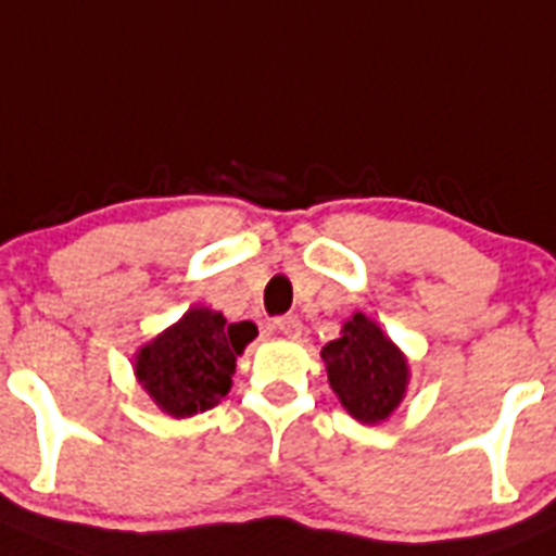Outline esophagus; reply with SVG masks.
Here are the masks:
<instances>
[{
  "label": "esophagus",
  "mask_w": 556,
  "mask_h": 556,
  "mask_svg": "<svg viewBox=\"0 0 556 556\" xmlns=\"http://www.w3.org/2000/svg\"><path fill=\"white\" fill-rule=\"evenodd\" d=\"M273 327L281 332L283 338H292V341H298V338L303 336V321H300L298 316H281V319H275Z\"/></svg>",
  "instance_id": "1"
}]
</instances>
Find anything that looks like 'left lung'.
Instances as JSON below:
<instances>
[{"label": "left lung", "instance_id": "left-lung-1", "mask_svg": "<svg viewBox=\"0 0 556 556\" xmlns=\"http://www.w3.org/2000/svg\"><path fill=\"white\" fill-rule=\"evenodd\" d=\"M327 382L354 420L384 422L409 390V361L393 338L363 311H354L341 336L321 349Z\"/></svg>", "mask_w": 556, "mask_h": 556}]
</instances>
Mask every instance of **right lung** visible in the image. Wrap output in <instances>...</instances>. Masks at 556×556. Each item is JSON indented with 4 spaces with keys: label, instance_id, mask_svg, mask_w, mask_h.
Returning a JSON list of instances; mask_svg holds the SVG:
<instances>
[{
    "label": "right lung",
    "instance_id": "right-lung-1",
    "mask_svg": "<svg viewBox=\"0 0 556 556\" xmlns=\"http://www.w3.org/2000/svg\"><path fill=\"white\" fill-rule=\"evenodd\" d=\"M258 336L253 321L229 325L220 311L193 305L134 354L141 390L168 417H190L220 404L237 357Z\"/></svg>",
    "mask_w": 556,
    "mask_h": 556
}]
</instances>
